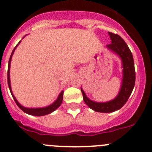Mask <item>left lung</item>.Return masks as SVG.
<instances>
[{
  "mask_svg": "<svg viewBox=\"0 0 152 152\" xmlns=\"http://www.w3.org/2000/svg\"><path fill=\"white\" fill-rule=\"evenodd\" d=\"M111 44L107 45L109 50L115 53L122 60V80L121 88L115 99L107 102H95L86 96L82 88L83 101L89 108L100 113H112L121 109L132 92L135 85V69L132 53L123 39L117 34L108 32Z\"/></svg>",
  "mask_w": 152,
  "mask_h": 152,
  "instance_id": "obj_1",
  "label": "left lung"
}]
</instances>
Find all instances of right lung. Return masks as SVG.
<instances>
[{
    "mask_svg": "<svg viewBox=\"0 0 152 152\" xmlns=\"http://www.w3.org/2000/svg\"><path fill=\"white\" fill-rule=\"evenodd\" d=\"M21 41L17 44V45L14 48L13 50H12V53H11V56L10 57V60H9V65H8V72H7V82H8V86H9V89H10V92L12 94V96L13 98L14 101L15 102L16 104L18 105V107L24 112L25 113L29 114V115H36V116H42V115H48V114H50L52 112H53L54 110L57 109L61 105L62 102H63V90L61 91V92L60 93V95H58L57 97V100L55 102L52 103L51 104L48 105L47 107H39V108H28V107H25L22 106L21 104H19V102L17 101V99H15V96H14L13 93H12V89H11V84H10V63H11V60H12V57L13 55L14 51H15V48H17V46L20 44Z\"/></svg>",
    "mask_w": 152,
    "mask_h": 152,
    "instance_id": "add662e5",
    "label": "right lung"
}]
</instances>
